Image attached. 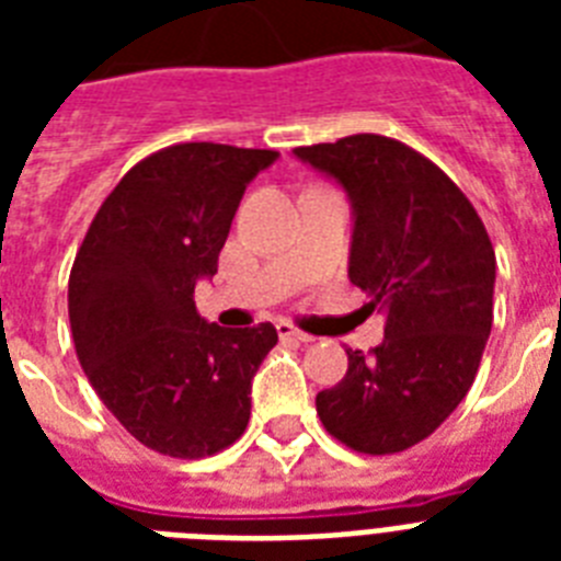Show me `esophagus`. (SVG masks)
I'll use <instances>...</instances> for the list:
<instances>
[{
	"label": "esophagus",
	"instance_id": "34e87169",
	"mask_svg": "<svg viewBox=\"0 0 561 561\" xmlns=\"http://www.w3.org/2000/svg\"><path fill=\"white\" fill-rule=\"evenodd\" d=\"M276 332H279V337H282V341H297V343H311V334H306V332H299L297 325H290V323H285V320H282V323H276Z\"/></svg>",
	"mask_w": 561,
	"mask_h": 561
}]
</instances>
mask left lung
<instances>
[{
	"label": "left lung",
	"instance_id": "8db88e82",
	"mask_svg": "<svg viewBox=\"0 0 561 561\" xmlns=\"http://www.w3.org/2000/svg\"><path fill=\"white\" fill-rule=\"evenodd\" d=\"M352 209L350 282L387 308L381 346L317 392L325 431L360 454L431 436L466 399L492 332L495 250L469 197L408 145L358 134L294 151Z\"/></svg>",
	"mask_w": 561,
	"mask_h": 561
}]
</instances>
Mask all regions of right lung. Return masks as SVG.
Listing matches in <instances>:
<instances>
[{"label": "right lung", "instance_id": "right-lung-1", "mask_svg": "<svg viewBox=\"0 0 561 561\" xmlns=\"http://www.w3.org/2000/svg\"><path fill=\"white\" fill-rule=\"evenodd\" d=\"M276 151L186 142L151 153L101 203L69 276L75 352L127 434L169 457H209L244 434L271 323L224 329L194 308L218 273L244 188Z\"/></svg>", "mask_w": 561, "mask_h": 561}]
</instances>
